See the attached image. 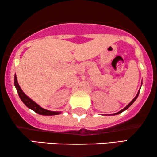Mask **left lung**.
<instances>
[{
    "mask_svg": "<svg viewBox=\"0 0 157 157\" xmlns=\"http://www.w3.org/2000/svg\"><path fill=\"white\" fill-rule=\"evenodd\" d=\"M140 91H138V93H137V94H136V97H135L134 99H133V100H132V101H131V102H130V103H129V104H128V105L127 106H126V107H125V108H124V109H122V110H121V111H119V112H117V113H114V114H119V113H122V111H125V110H126V109H128V108H129V107H130V106H131V105H132V104H133V103H134V102L135 101V100H136V98H137V97H138L139 94H140Z\"/></svg>",
    "mask_w": 157,
    "mask_h": 157,
    "instance_id": "left-lung-1",
    "label": "left lung"
}]
</instances>
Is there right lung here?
<instances>
[{"mask_svg": "<svg viewBox=\"0 0 157 157\" xmlns=\"http://www.w3.org/2000/svg\"><path fill=\"white\" fill-rule=\"evenodd\" d=\"M15 86L16 89H17V93H18L20 98L22 100V102L27 106V107L29 108L30 109L33 110V111H35L36 113H39V114L40 115H46V116H52V115H57L60 114V112H58V111H48V110L43 109V108H41L39 105H37L36 102H34L33 100H31L29 97H27L26 95L23 93V91H22V89H21V87H20L18 82H17L16 75H15Z\"/></svg>", "mask_w": 157, "mask_h": 157, "instance_id": "obj_1", "label": "right lung"}]
</instances>
